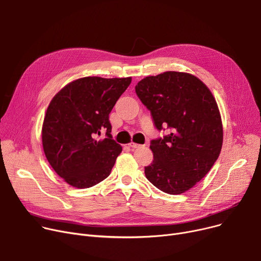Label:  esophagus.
<instances>
[{"label":"esophagus","instance_id":"1","mask_svg":"<svg viewBox=\"0 0 261 261\" xmlns=\"http://www.w3.org/2000/svg\"><path fill=\"white\" fill-rule=\"evenodd\" d=\"M140 146H142V145L136 144V143H134V142L129 143V147H131V148H138V147H140Z\"/></svg>","mask_w":261,"mask_h":261}]
</instances>
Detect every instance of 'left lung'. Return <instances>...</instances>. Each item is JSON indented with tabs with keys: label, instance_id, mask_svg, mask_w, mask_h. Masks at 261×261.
<instances>
[{
	"label": "left lung",
	"instance_id": "left-lung-1",
	"mask_svg": "<svg viewBox=\"0 0 261 261\" xmlns=\"http://www.w3.org/2000/svg\"><path fill=\"white\" fill-rule=\"evenodd\" d=\"M135 92L155 127L171 130L151 142L153 161L145 167L146 177L164 193L183 194L207 174L221 152L223 127L214 95L198 77L173 71L145 77Z\"/></svg>",
	"mask_w": 261,
	"mask_h": 261
}]
</instances>
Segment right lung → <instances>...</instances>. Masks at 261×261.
I'll return each instance as SVG.
<instances>
[{
  "instance_id": "obj_1",
  "label": "right lung",
  "mask_w": 261,
  "mask_h": 261,
  "mask_svg": "<svg viewBox=\"0 0 261 261\" xmlns=\"http://www.w3.org/2000/svg\"><path fill=\"white\" fill-rule=\"evenodd\" d=\"M131 77L89 76L64 86L50 100L42 125L49 165L64 182L89 188L109 176L122 148L112 140L109 114ZM101 132L106 138H100Z\"/></svg>"
}]
</instances>
